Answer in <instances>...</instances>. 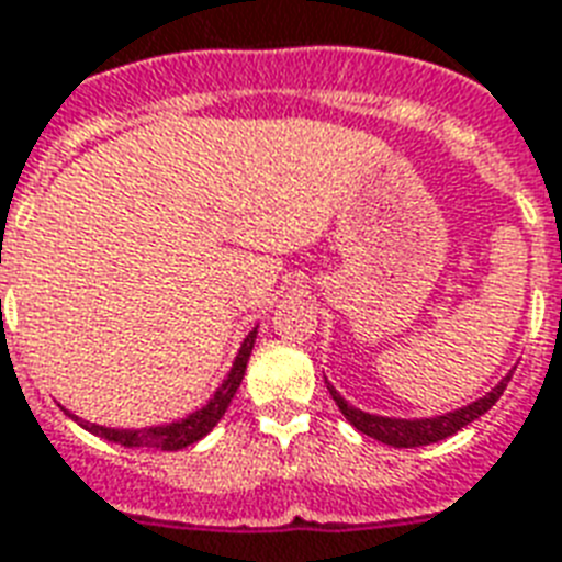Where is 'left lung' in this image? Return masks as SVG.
Masks as SVG:
<instances>
[{
  "instance_id": "obj_1",
  "label": "left lung",
  "mask_w": 562,
  "mask_h": 562,
  "mask_svg": "<svg viewBox=\"0 0 562 562\" xmlns=\"http://www.w3.org/2000/svg\"><path fill=\"white\" fill-rule=\"evenodd\" d=\"M507 382H510V375H505L502 382L487 393V396H481L472 405H463L458 411H449L443 417H428V419H396V417H375V414H364V411L352 408L350 402L344 400L341 393L335 391L333 384L326 382L329 393H333L335 405L341 408V414L350 419V426H356L361 435L373 437L379 443L396 446V449H411V446H428L437 443V440H446V437H452L454 431H461L463 426H470L472 419H479L481 414H487L493 405L498 402V396L505 393Z\"/></svg>"
}]
</instances>
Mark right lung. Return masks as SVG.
<instances>
[{
	"label": "right lung",
	"mask_w": 562,
	"mask_h": 562,
	"mask_svg": "<svg viewBox=\"0 0 562 562\" xmlns=\"http://www.w3.org/2000/svg\"><path fill=\"white\" fill-rule=\"evenodd\" d=\"M254 341H256V329L245 338L241 344V350H238L236 361H233V368H229L227 379L221 382V387L212 393V400L203 405L201 411H192L187 419H178V423H169V426H151V428H104V426H95V423H83L81 426L92 435L104 437L110 443H119V446H127V449H162V452H178V449H187V446L198 443L201 437H206L215 428L221 417H224V411L227 405L233 402L236 396L238 384L245 379V368H247V359H250V350H254ZM78 419V417H75Z\"/></svg>",
	"instance_id": "right-lung-1"
}]
</instances>
